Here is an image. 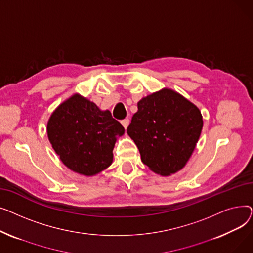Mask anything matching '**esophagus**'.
I'll use <instances>...</instances> for the list:
<instances>
[{"label":"esophagus","instance_id":"34e87169","mask_svg":"<svg viewBox=\"0 0 253 253\" xmlns=\"http://www.w3.org/2000/svg\"><path fill=\"white\" fill-rule=\"evenodd\" d=\"M129 119H124V120H122L121 121V123H122V125L124 126V128L125 129H127V127H128V125H129Z\"/></svg>","mask_w":253,"mask_h":253}]
</instances>
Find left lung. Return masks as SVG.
I'll return each instance as SVG.
<instances>
[{
  "label": "left lung",
  "mask_w": 253,
  "mask_h": 253,
  "mask_svg": "<svg viewBox=\"0 0 253 253\" xmlns=\"http://www.w3.org/2000/svg\"><path fill=\"white\" fill-rule=\"evenodd\" d=\"M127 128L141 161L161 175L173 174L188 162L200 137L203 120L195 104L163 89L137 102Z\"/></svg>",
  "instance_id": "obj_1"
}]
</instances>
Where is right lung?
Listing matches in <instances>:
<instances>
[{
  "label": "right lung",
  "instance_id": "1",
  "mask_svg": "<svg viewBox=\"0 0 253 253\" xmlns=\"http://www.w3.org/2000/svg\"><path fill=\"white\" fill-rule=\"evenodd\" d=\"M48 138L62 163L83 175H95L113 162L116 136L125 129L110 111L73 95L51 115Z\"/></svg>",
  "mask_w": 253,
  "mask_h": 253
}]
</instances>
